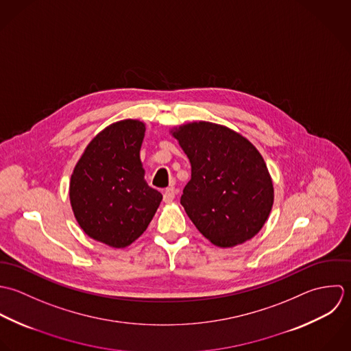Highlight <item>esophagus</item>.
Wrapping results in <instances>:
<instances>
[{"label":"esophagus","mask_w":351,"mask_h":351,"mask_svg":"<svg viewBox=\"0 0 351 351\" xmlns=\"http://www.w3.org/2000/svg\"><path fill=\"white\" fill-rule=\"evenodd\" d=\"M175 197H176V191H175V189L169 187V189H167V190L164 191V197H162V199H164V202H165V204H171V202L175 199Z\"/></svg>","instance_id":"34e87169"}]
</instances>
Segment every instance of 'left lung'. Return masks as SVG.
I'll return each instance as SVG.
<instances>
[{"label":"left lung","mask_w":351,"mask_h":351,"mask_svg":"<svg viewBox=\"0 0 351 351\" xmlns=\"http://www.w3.org/2000/svg\"><path fill=\"white\" fill-rule=\"evenodd\" d=\"M169 133L191 164V179L180 204L197 229L221 248L236 247L258 234L273 208L274 186L252 142L205 121Z\"/></svg>","instance_id":"obj_1"}]
</instances>
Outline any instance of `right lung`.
<instances>
[{
  "instance_id": "right-lung-1",
  "label": "right lung",
  "mask_w": 351,
  "mask_h": 351,
  "mask_svg": "<svg viewBox=\"0 0 351 351\" xmlns=\"http://www.w3.org/2000/svg\"><path fill=\"white\" fill-rule=\"evenodd\" d=\"M145 123L115 122L86 145L69 184L71 210L93 240L125 248L146 230L162 195L147 186L140 150Z\"/></svg>"
}]
</instances>
